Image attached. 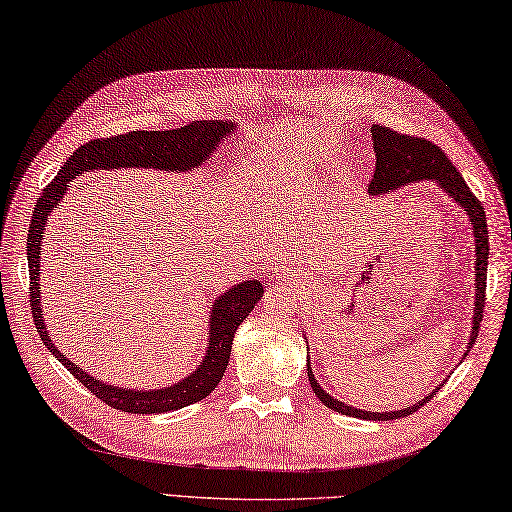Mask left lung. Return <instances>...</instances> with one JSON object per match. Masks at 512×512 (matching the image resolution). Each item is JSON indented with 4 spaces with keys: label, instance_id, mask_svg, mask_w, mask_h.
I'll use <instances>...</instances> for the list:
<instances>
[{
    "label": "left lung",
    "instance_id": "8db88e82",
    "mask_svg": "<svg viewBox=\"0 0 512 512\" xmlns=\"http://www.w3.org/2000/svg\"><path fill=\"white\" fill-rule=\"evenodd\" d=\"M371 139H373V152H375V172L369 185V194L375 196H387L404 187L415 185V183H433L437 190H442L451 201L460 207L464 216L471 223L473 232V243H475V300H473V322H471V336L466 342L464 358L477 340L479 333V322L484 318V294H486V267H488V227H486V214L482 203L477 201L471 187L466 185L462 174L453 168V163L446 159V154L426 139L417 137H406V134H398L391 128H384V125H373L371 128ZM462 358V360H464ZM307 375L309 384L314 389L316 398L333 409L336 413L358 417V420H398V417H406L420 409L422 404L429 402L437 393L435 387L426 398H422L413 406H406L400 411H364L356 409V406H349L340 400L333 398L331 393L320 387V382L314 378V369L307 364Z\"/></svg>",
    "mask_w": 512,
    "mask_h": 512
}]
</instances>
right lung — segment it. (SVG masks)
Instances as JSON below:
<instances>
[{"instance_id": "add662e5", "label": "right lung", "mask_w": 512, "mask_h": 512, "mask_svg": "<svg viewBox=\"0 0 512 512\" xmlns=\"http://www.w3.org/2000/svg\"><path fill=\"white\" fill-rule=\"evenodd\" d=\"M238 130L236 121H194L185 128L176 130H139L128 132L121 137H112L106 141H90L70 156L64 168L52 179L44 194L35 205L33 221L28 229V271H30V302H33V318L39 338L44 340L48 351L75 378L86 387L92 395L108 406L125 413H168L179 411L183 406L201 402L207 398L216 384L225 375L229 351L234 344V333L241 327V322L252 314V309L263 298L265 289L260 280H245L236 283L216 296L210 307V333H207L203 360L196 364V369L185 375L183 380L161 389H125L117 384H108L88 371H83L79 364L66 358L59 347L52 342L46 329L44 307H41V241L48 225V216L52 210L64 201L70 181H75L79 174L92 170H121V168H154L163 172H192L201 168L212 159V154L221 148L223 141Z\"/></svg>"}]
</instances>
